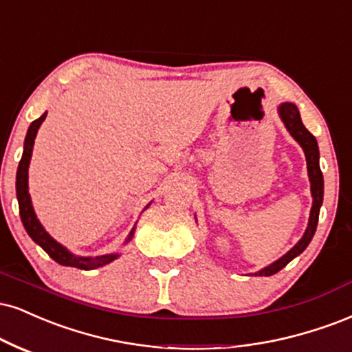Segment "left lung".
Listing matches in <instances>:
<instances>
[{
  "instance_id": "obj_1",
  "label": "left lung",
  "mask_w": 352,
  "mask_h": 352,
  "mask_svg": "<svg viewBox=\"0 0 352 352\" xmlns=\"http://www.w3.org/2000/svg\"><path fill=\"white\" fill-rule=\"evenodd\" d=\"M278 116L285 124V128L292 134V138L297 141L305 152V157H307V168H308V179H310L311 184V197H313V205L310 211V219H308L307 231H305L303 238L298 241L294 248L290 249L285 256H282L280 259L272 262V264L264 267L256 275H269L277 274L278 270H282L292 259L300 256L307 245L310 244L316 231V224H318V217H320V208L321 203H323V173H321L320 168V151H318V142H316L315 135H313L310 131L303 126L302 118H300L298 108L295 107L294 103H282L278 107Z\"/></svg>"
}]
</instances>
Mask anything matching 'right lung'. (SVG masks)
<instances>
[{"label":"right lung","instance_id":"obj_1","mask_svg":"<svg viewBox=\"0 0 352 352\" xmlns=\"http://www.w3.org/2000/svg\"><path fill=\"white\" fill-rule=\"evenodd\" d=\"M45 116H47V111L42 114L39 120L32 121L31 126H29L28 134H26V141H24L23 157H21L18 173H16V195H18L21 221H23L28 234L31 236L34 243L39 244L41 248L44 249V251L47 252L49 256L52 257L55 262H58L60 265H67V267H77L82 270H91V269L103 267V265H107V264H109V262H113L114 259H118V256H120V254H107V256H96V257L75 256V254H72L69 249L63 248L60 243H57V241H55L52 236H50L49 232L44 230V226H42L41 221L36 217V213H34L31 195H29V190H28L29 188L28 187V170H29V162H31V155H32L34 139H36L37 129L41 128L42 121L45 120ZM133 236H134V228H133V231L129 232L126 243H129V241L133 239Z\"/></svg>","mask_w":352,"mask_h":352}]
</instances>
